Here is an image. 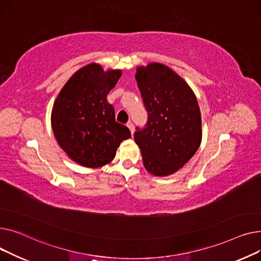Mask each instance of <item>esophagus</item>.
I'll use <instances>...</instances> for the list:
<instances>
[{
	"mask_svg": "<svg viewBox=\"0 0 261 261\" xmlns=\"http://www.w3.org/2000/svg\"><path fill=\"white\" fill-rule=\"evenodd\" d=\"M127 127L129 128V130H130V133H132V135H134V133H135V125H134V123H133V122H127Z\"/></svg>",
	"mask_w": 261,
	"mask_h": 261,
	"instance_id": "1",
	"label": "esophagus"
}]
</instances>
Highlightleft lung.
<instances>
[{
    "label": "left lung",
    "instance_id": "left-lung-1",
    "mask_svg": "<svg viewBox=\"0 0 261 261\" xmlns=\"http://www.w3.org/2000/svg\"><path fill=\"white\" fill-rule=\"evenodd\" d=\"M147 122L136 127L135 141L144 167L155 176L177 172L201 143V114L191 87L170 67L150 63L135 75Z\"/></svg>",
    "mask_w": 261,
    "mask_h": 261
}]
</instances>
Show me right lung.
Returning <instances> with one entry per match:
<instances>
[{
  "label": "right lung",
  "mask_w": 261,
  "mask_h": 261,
  "mask_svg": "<svg viewBox=\"0 0 261 261\" xmlns=\"http://www.w3.org/2000/svg\"><path fill=\"white\" fill-rule=\"evenodd\" d=\"M120 76V70L104 71L99 64H88L72 74L55 101L56 139L69 158L83 166L110 163L120 143L130 137L129 129L116 122L114 106L106 99Z\"/></svg>",
  "instance_id": "right-lung-1"
}]
</instances>
